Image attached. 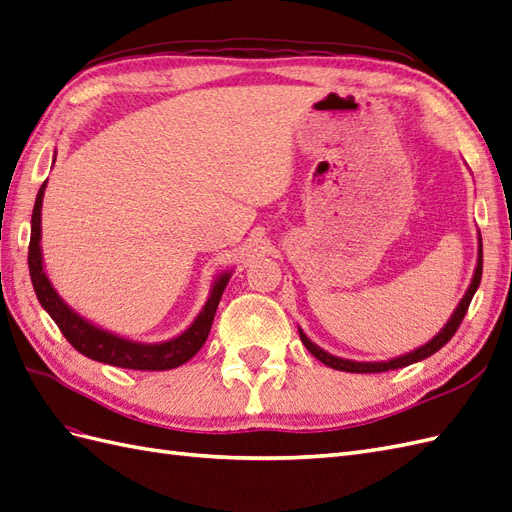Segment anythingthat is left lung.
I'll list each match as a JSON object with an SVG mask.
<instances>
[{
    "mask_svg": "<svg viewBox=\"0 0 512 512\" xmlns=\"http://www.w3.org/2000/svg\"><path fill=\"white\" fill-rule=\"evenodd\" d=\"M480 279H482V238L478 233V261H476V270H474V277H471V283L467 287L465 296L461 298V303H458V307L454 309V313L450 316V320L445 322L443 329L430 339V342H426L424 346H419L411 352H406V355H400L396 359H387V361H350V359H342V357H335L331 355V352L322 350L320 346H316L311 342V339L303 333V329H298L300 333V342L305 344V348L311 352L313 357H316L318 361H322L324 365H329V368L333 370H339V372H357V374H376V372H389V370H398V368H406V365L411 363H417V361H424L428 359L430 355H435L437 350H441L445 344L450 342L452 335L456 333L458 326H461L465 313H467V307L471 303V298H474L478 285H480Z\"/></svg>",
    "mask_w": 512,
    "mask_h": 512,
    "instance_id": "left-lung-1",
    "label": "left lung"
}]
</instances>
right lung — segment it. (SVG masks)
<instances>
[{"label": "right lung", "mask_w": 512, "mask_h": 512, "mask_svg": "<svg viewBox=\"0 0 512 512\" xmlns=\"http://www.w3.org/2000/svg\"><path fill=\"white\" fill-rule=\"evenodd\" d=\"M56 162V155H54ZM47 181H43L41 190L36 194L34 212H32V233H30V253H28V266L30 277L38 303L49 313L51 320L58 324L62 335L67 342L82 352L84 357L114 365V368L125 370H149V372H162L179 368L186 361H190L196 352L205 344V339L212 329V322L216 316V309L220 303V296L231 279V272H220L212 283V290L205 300L203 309L186 331L177 337H170L166 342H136V339H127L123 335H116L112 331L101 329L80 316L73 307L64 303V298L56 292L51 285L45 264H43V248H41V212H43V196H45Z\"/></svg>", "instance_id": "add662e5"}]
</instances>
